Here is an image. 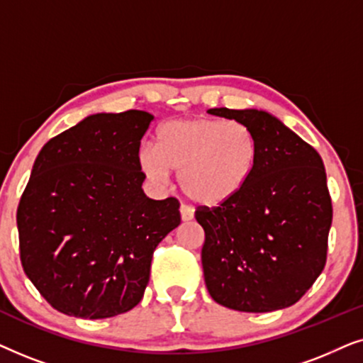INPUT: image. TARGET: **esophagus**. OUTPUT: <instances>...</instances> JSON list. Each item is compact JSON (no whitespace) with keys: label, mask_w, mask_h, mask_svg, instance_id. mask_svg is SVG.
<instances>
[{"label":"esophagus","mask_w":363,"mask_h":363,"mask_svg":"<svg viewBox=\"0 0 363 363\" xmlns=\"http://www.w3.org/2000/svg\"><path fill=\"white\" fill-rule=\"evenodd\" d=\"M180 216H182V221H190V220H193V210L190 206L182 205L180 206Z\"/></svg>","instance_id":"1"}]
</instances>
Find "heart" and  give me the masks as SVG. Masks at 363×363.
I'll list each match as a JSON object with an SVG mask.
<instances>
[{
  "mask_svg": "<svg viewBox=\"0 0 363 363\" xmlns=\"http://www.w3.org/2000/svg\"><path fill=\"white\" fill-rule=\"evenodd\" d=\"M259 145L242 123L218 118H183L158 130V147L145 143L138 165L153 183H165L170 172L193 203L206 208L226 205L241 195L256 168Z\"/></svg>",
  "mask_w": 363,
  "mask_h": 363,
  "instance_id": "1",
  "label": "heart"
}]
</instances>
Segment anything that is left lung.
<instances>
[{"instance_id": "obj_1", "label": "left lung", "mask_w": 363, "mask_h": 363, "mask_svg": "<svg viewBox=\"0 0 363 363\" xmlns=\"http://www.w3.org/2000/svg\"><path fill=\"white\" fill-rule=\"evenodd\" d=\"M255 133L259 153L245 191L226 205L198 206L208 292L240 312L296 304L324 269L332 225L325 168L314 147L256 108H210Z\"/></svg>"}]
</instances>
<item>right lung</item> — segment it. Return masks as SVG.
Listing matches in <instances>:
<instances>
[{
	"label": "right lung",
	"mask_w": 363,
	"mask_h": 363,
	"mask_svg": "<svg viewBox=\"0 0 363 363\" xmlns=\"http://www.w3.org/2000/svg\"><path fill=\"white\" fill-rule=\"evenodd\" d=\"M153 116L94 113L41 148L19 200L23 269L54 309L107 319L142 301L155 247L180 225L177 198L142 190Z\"/></svg>",
	"instance_id": "1"
}]
</instances>
